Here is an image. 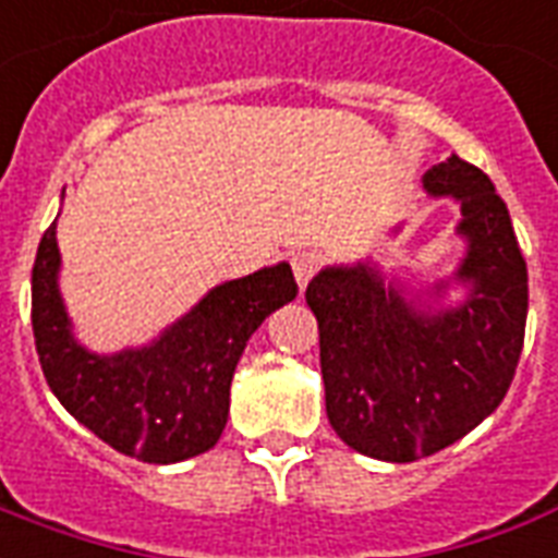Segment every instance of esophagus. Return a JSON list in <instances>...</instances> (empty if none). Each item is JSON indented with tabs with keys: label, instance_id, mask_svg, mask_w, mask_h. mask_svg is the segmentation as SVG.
<instances>
[{
	"label": "esophagus",
	"instance_id": "obj_1",
	"mask_svg": "<svg viewBox=\"0 0 558 558\" xmlns=\"http://www.w3.org/2000/svg\"><path fill=\"white\" fill-rule=\"evenodd\" d=\"M291 267H294L296 284H300V291H303L305 284H308V279L317 274V267H320V255L308 253V250H305V253H296L294 258H291Z\"/></svg>",
	"mask_w": 558,
	"mask_h": 558
}]
</instances>
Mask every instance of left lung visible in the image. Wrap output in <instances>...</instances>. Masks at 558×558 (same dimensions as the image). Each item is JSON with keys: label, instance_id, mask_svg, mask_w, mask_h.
I'll return each instance as SVG.
<instances>
[{"label": "left lung", "instance_id": "obj_1", "mask_svg": "<svg viewBox=\"0 0 558 558\" xmlns=\"http://www.w3.org/2000/svg\"><path fill=\"white\" fill-rule=\"evenodd\" d=\"M423 191L462 208L456 232L468 253L453 276L468 284L462 303L409 300L374 262L324 267L305 288L329 423L379 462L433 456L480 426L512 385L526 329V262L492 179L450 155L423 173ZM444 291L438 282L433 296Z\"/></svg>", "mask_w": 558, "mask_h": 558}]
</instances>
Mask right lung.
I'll list each match as a JSON object with an SVG mask.
<instances>
[{"mask_svg": "<svg viewBox=\"0 0 558 558\" xmlns=\"http://www.w3.org/2000/svg\"><path fill=\"white\" fill-rule=\"evenodd\" d=\"M58 270L52 223L32 270V329L46 383L96 438L149 464L184 462L215 447L250 335L296 296L291 264L279 262L211 288L153 343L99 355L75 341Z\"/></svg>", "mask_w": 558, "mask_h": 558, "instance_id": "add662e5", "label": "right lung"}]
</instances>
